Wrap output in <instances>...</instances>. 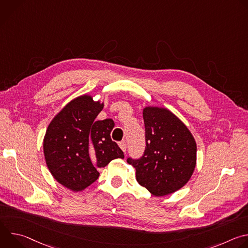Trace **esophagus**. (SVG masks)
I'll return each mask as SVG.
<instances>
[{
	"label": "esophagus",
	"mask_w": 248,
	"mask_h": 248,
	"mask_svg": "<svg viewBox=\"0 0 248 248\" xmlns=\"http://www.w3.org/2000/svg\"><path fill=\"white\" fill-rule=\"evenodd\" d=\"M119 146H120V148H121L124 152H125V150H126V143H125V141H121V142L119 143Z\"/></svg>",
	"instance_id": "esophagus-1"
}]
</instances>
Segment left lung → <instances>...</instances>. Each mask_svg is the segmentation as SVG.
Here are the masks:
<instances>
[{
    "label": "left lung",
    "instance_id": "left-lung-1",
    "mask_svg": "<svg viewBox=\"0 0 248 248\" xmlns=\"http://www.w3.org/2000/svg\"><path fill=\"white\" fill-rule=\"evenodd\" d=\"M146 147L140 159H127L136 181L154 196L181 189L196 166V142L187 126L166 108L143 109Z\"/></svg>",
    "mask_w": 248,
    "mask_h": 248
}]
</instances>
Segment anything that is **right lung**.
Segmentation results:
<instances>
[{"instance_id":"1","label":"right lung","mask_w":248,"mask_h":248,"mask_svg":"<svg viewBox=\"0 0 248 248\" xmlns=\"http://www.w3.org/2000/svg\"><path fill=\"white\" fill-rule=\"evenodd\" d=\"M104 103L84 94L54 117L43 140L47 167L54 179L73 191H82L99 176V168L124 155L111 139L115 123L96 121Z\"/></svg>"}]
</instances>
